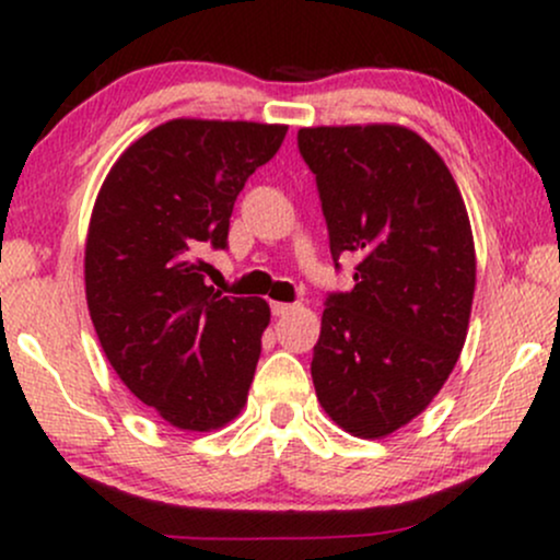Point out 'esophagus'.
Here are the masks:
<instances>
[{
  "label": "esophagus",
  "mask_w": 560,
  "mask_h": 560,
  "mask_svg": "<svg viewBox=\"0 0 560 560\" xmlns=\"http://www.w3.org/2000/svg\"><path fill=\"white\" fill-rule=\"evenodd\" d=\"M294 307H298V305H292V302H271V313H273L276 318L289 316V313H292Z\"/></svg>",
  "instance_id": "1"
}]
</instances>
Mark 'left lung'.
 I'll list each match as a JSON object with an SVG mask.
<instances>
[{
  "instance_id": "8db88e82",
  "label": "left lung",
  "mask_w": 560,
  "mask_h": 560,
  "mask_svg": "<svg viewBox=\"0 0 560 560\" xmlns=\"http://www.w3.org/2000/svg\"><path fill=\"white\" fill-rule=\"evenodd\" d=\"M350 292L326 298L311 374L331 421L376 440L421 413L464 350L477 258L447 165L402 126L298 131Z\"/></svg>"
}]
</instances>
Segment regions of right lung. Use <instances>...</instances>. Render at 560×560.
Segmentation results:
<instances>
[{
    "instance_id": "add662e5",
    "label": "right lung",
    "mask_w": 560,
    "mask_h": 560,
    "mask_svg": "<svg viewBox=\"0 0 560 560\" xmlns=\"http://www.w3.org/2000/svg\"><path fill=\"white\" fill-rule=\"evenodd\" d=\"M287 126L178 118L118 158L86 236V302L107 361L173 427L210 432L247 402L271 311L205 284L244 182Z\"/></svg>"
}]
</instances>
